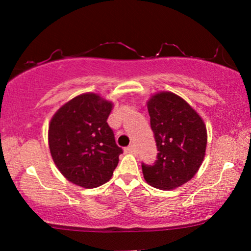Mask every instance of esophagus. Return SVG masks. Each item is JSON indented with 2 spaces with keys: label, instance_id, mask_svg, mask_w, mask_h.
<instances>
[{
  "label": "esophagus",
  "instance_id": "1",
  "mask_svg": "<svg viewBox=\"0 0 251 251\" xmlns=\"http://www.w3.org/2000/svg\"><path fill=\"white\" fill-rule=\"evenodd\" d=\"M126 153H133V152H135V147H133V145H129L126 149Z\"/></svg>",
  "mask_w": 251,
  "mask_h": 251
}]
</instances>
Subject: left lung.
Listing matches in <instances>:
<instances>
[{"mask_svg":"<svg viewBox=\"0 0 251 251\" xmlns=\"http://www.w3.org/2000/svg\"><path fill=\"white\" fill-rule=\"evenodd\" d=\"M147 109L159 153L153 166L142 164L144 178L159 190H174L191 180L203 162L207 128L198 112L174 92L153 95Z\"/></svg>","mask_w":251,"mask_h":251,"instance_id":"obj_1","label":"left lung"}]
</instances>
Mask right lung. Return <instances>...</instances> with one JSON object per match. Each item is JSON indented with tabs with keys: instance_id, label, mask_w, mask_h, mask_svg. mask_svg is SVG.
Wrapping results in <instances>:
<instances>
[{
	"instance_id": "right-lung-1",
	"label": "right lung",
	"mask_w": 251,
	"mask_h": 251,
	"mask_svg": "<svg viewBox=\"0 0 251 251\" xmlns=\"http://www.w3.org/2000/svg\"><path fill=\"white\" fill-rule=\"evenodd\" d=\"M113 102L98 94L78 95L64 104L49 123V149L61 175L77 186L107 183L123 151L107 119Z\"/></svg>"
}]
</instances>
